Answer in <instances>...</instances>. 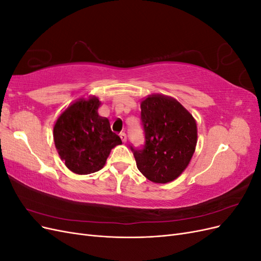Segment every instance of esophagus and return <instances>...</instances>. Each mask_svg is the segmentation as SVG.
Wrapping results in <instances>:
<instances>
[{"mask_svg": "<svg viewBox=\"0 0 261 261\" xmlns=\"http://www.w3.org/2000/svg\"><path fill=\"white\" fill-rule=\"evenodd\" d=\"M120 137H121V139H122V141H123L124 144L126 143V141H127V135H126L125 133H121L120 134Z\"/></svg>", "mask_w": 261, "mask_h": 261, "instance_id": "34e87169", "label": "esophagus"}]
</instances>
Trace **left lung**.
<instances>
[{"label": "left lung", "mask_w": 261, "mask_h": 261, "mask_svg": "<svg viewBox=\"0 0 261 261\" xmlns=\"http://www.w3.org/2000/svg\"><path fill=\"white\" fill-rule=\"evenodd\" d=\"M145 145L130 146L138 170L154 183L175 179L191 161L197 144L193 115L175 99L152 94L140 105Z\"/></svg>", "instance_id": "left-lung-1"}]
</instances>
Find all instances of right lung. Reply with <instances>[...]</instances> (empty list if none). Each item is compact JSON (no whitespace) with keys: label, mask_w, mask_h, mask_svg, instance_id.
<instances>
[{"label":"right lung","mask_w":261,"mask_h":261,"mask_svg":"<svg viewBox=\"0 0 261 261\" xmlns=\"http://www.w3.org/2000/svg\"><path fill=\"white\" fill-rule=\"evenodd\" d=\"M96 97L80 99L58 118L53 128L55 147L66 167L76 174H90L103 168L111 149L122 140L111 130L108 118L98 114Z\"/></svg>","instance_id":"right-lung-1"}]
</instances>
